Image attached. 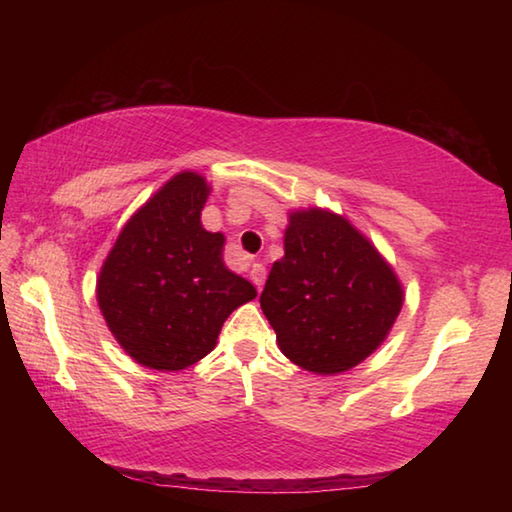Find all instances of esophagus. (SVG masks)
I'll use <instances>...</instances> for the list:
<instances>
[{
    "label": "esophagus",
    "instance_id": "1",
    "mask_svg": "<svg viewBox=\"0 0 512 512\" xmlns=\"http://www.w3.org/2000/svg\"><path fill=\"white\" fill-rule=\"evenodd\" d=\"M250 280H253L255 287L262 291L264 282H266V268H264V264H259V262L253 264V268H250Z\"/></svg>",
    "mask_w": 512,
    "mask_h": 512
}]
</instances>
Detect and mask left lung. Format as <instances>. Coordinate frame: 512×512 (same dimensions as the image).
<instances>
[{"mask_svg": "<svg viewBox=\"0 0 512 512\" xmlns=\"http://www.w3.org/2000/svg\"><path fill=\"white\" fill-rule=\"evenodd\" d=\"M284 357L334 375L350 370L386 339L402 309L393 268L343 216L293 212L284 257L259 296Z\"/></svg>", "mask_w": 512, "mask_h": 512, "instance_id": "obj_1", "label": "left lung"}]
</instances>
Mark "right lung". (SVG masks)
<instances>
[{
    "instance_id": "add662e5",
    "label": "right lung",
    "mask_w": 512,
    "mask_h": 512,
    "mask_svg": "<svg viewBox=\"0 0 512 512\" xmlns=\"http://www.w3.org/2000/svg\"><path fill=\"white\" fill-rule=\"evenodd\" d=\"M205 178L173 176L112 246L97 282L110 332L131 357L153 370H183L216 345L232 311L257 291L223 266L221 232H207L201 210Z\"/></svg>"
}]
</instances>
